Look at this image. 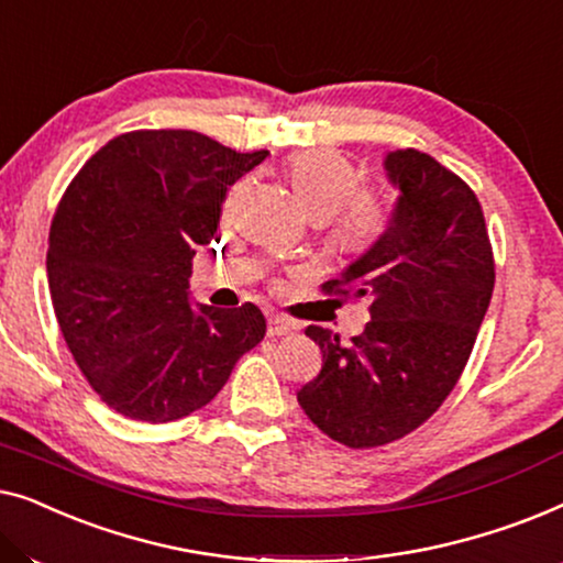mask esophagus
I'll return each mask as SVG.
<instances>
[{
  "label": "esophagus",
  "mask_w": 563,
  "mask_h": 563,
  "mask_svg": "<svg viewBox=\"0 0 563 563\" xmlns=\"http://www.w3.org/2000/svg\"><path fill=\"white\" fill-rule=\"evenodd\" d=\"M295 325H291L289 320H284V318H279V314H272V318H268V328H266V333H268V338H279V335H291L295 333Z\"/></svg>",
  "instance_id": "obj_1"
}]
</instances>
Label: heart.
Instances as JSON below:
<instances>
[{
  "label": "heart",
  "mask_w": 563,
  "mask_h": 563,
  "mask_svg": "<svg viewBox=\"0 0 563 563\" xmlns=\"http://www.w3.org/2000/svg\"><path fill=\"white\" fill-rule=\"evenodd\" d=\"M297 197L314 218L328 220L330 241L345 253H366L387 233L389 210L374 191H364V174L335 148H307L289 161Z\"/></svg>",
  "instance_id": "heart-1"
}]
</instances>
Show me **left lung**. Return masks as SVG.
Returning a JSON list of instances; mask_svg holds the SVG:
<instances>
[{
	"label": "left lung",
	"mask_w": 563,
	"mask_h": 563,
	"mask_svg": "<svg viewBox=\"0 0 563 563\" xmlns=\"http://www.w3.org/2000/svg\"><path fill=\"white\" fill-rule=\"evenodd\" d=\"M399 199L387 233L322 295L368 299L372 320L343 343L305 330L322 368L297 391L307 418L349 449H376L420 428L456 387L495 289V253L472 187L428 153H389Z\"/></svg>",
	"instance_id": "left-lung-1"
}]
</instances>
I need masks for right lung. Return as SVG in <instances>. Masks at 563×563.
I'll return each instance as SVG.
<instances>
[{
	"mask_svg": "<svg viewBox=\"0 0 563 563\" xmlns=\"http://www.w3.org/2000/svg\"><path fill=\"white\" fill-rule=\"evenodd\" d=\"M266 153L195 130H133L102 145L66 187L45 261L53 312L76 366L114 412L179 420L264 341L256 305L195 310L187 289L228 189Z\"/></svg>",
	"mask_w": 563,
	"mask_h": 563,
	"instance_id": "obj_1",
	"label": "right lung"
}]
</instances>
